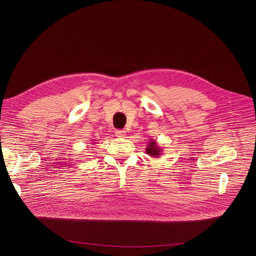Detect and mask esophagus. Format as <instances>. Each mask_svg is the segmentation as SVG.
I'll return each instance as SVG.
<instances>
[{
	"label": "esophagus",
	"instance_id": "34e87169",
	"mask_svg": "<svg viewBox=\"0 0 256 256\" xmlns=\"http://www.w3.org/2000/svg\"><path fill=\"white\" fill-rule=\"evenodd\" d=\"M115 135H116V137H118V138L124 137V136H126V130H115Z\"/></svg>",
	"mask_w": 256,
	"mask_h": 256
}]
</instances>
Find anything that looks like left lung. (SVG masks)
Returning <instances> with one entry per match:
<instances>
[{
  "label": "left lung",
  "mask_w": 256,
  "mask_h": 256,
  "mask_svg": "<svg viewBox=\"0 0 256 256\" xmlns=\"http://www.w3.org/2000/svg\"><path fill=\"white\" fill-rule=\"evenodd\" d=\"M147 147H146V154H150V156H152V158H158V156H160V154H162V148H160V147L156 144V141H154V140H150V142H148V144L146 145Z\"/></svg>",
  "instance_id": "obj_1"
}]
</instances>
